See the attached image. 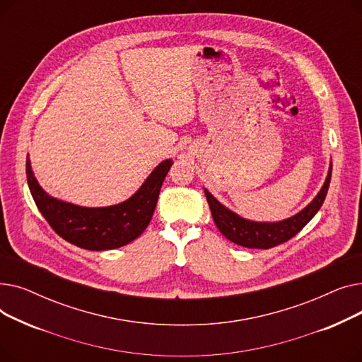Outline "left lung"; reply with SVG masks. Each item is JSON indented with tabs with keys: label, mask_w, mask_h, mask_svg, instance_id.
I'll return each mask as SVG.
<instances>
[{
	"label": "left lung",
	"mask_w": 362,
	"mask_h": 362,
	"mask_svg": "<svg viewBox=\"0 0 362 362\" xmlns=\"http://www.w3.org/2000/svg\"><path fill=\"white\" fill-rule=\"evenodd\" d=\"M330 179L332 161L329 165L325 185L321 186L320 192L315 195V198L295 216L280 221H254L243 218L242 216L232 211L230 208L223 205L216 197L211 195L208 189H204V192L208 205H210L217 229L221 232L224 238H227L236 245L245 246V248L269 250L283 242H288L310 223V220L318 213L322 202L326 199L330 186Z\"/></svg>",
	"instance_id": "1"
}]
</instances>
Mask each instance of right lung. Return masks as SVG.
Returning <instances> with one entry per match:
<instances>
[{
  "label": "right lung",
  "instance_id": "obj_1",
  "mask_svg": "<svg viewBox=\"0 0 362 362\" xmlns=\"http://www.w3.org/2000/svg\"><path fill=\"white\" fill-rule=\"evenodd\" d=\"M171 165V158L161 161L130 198L108 206H82L51 197L36 180L29 156L26 176L36 206L57 235L88 251H107L120 248L144 233Z\"/></svg>",
  "mask_w": 362,
  "mask_h": 362
}]
</instances>
